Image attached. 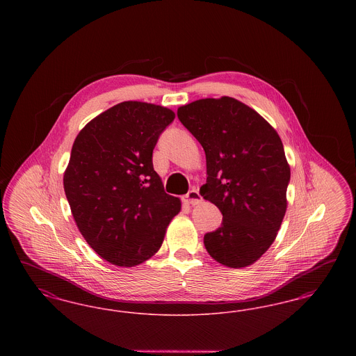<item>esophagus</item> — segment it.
I'll use <instances>...</instances> for the list:
<instances>
[{"label":"esophagus","mask_w":356,"mask_h":356,"mask_svg":"<svg viewBox=\"0 0 356 356\" xmlns=\"http://www.w3.org/2000/svg\"><path fill=\"white\" fill-rule=\"evenodd\" d=\"M183 202L186 204H191V205H196V204L202 203V196L197 189H191L186 196H183Z\"/></svg>","instance_id":"esophagus-1"}]
</instances>
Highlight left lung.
Here are the masks:
<instances>
[{
    "label": "left lung",
    "instance_id": "obj_1",
    "mask_svg": "<svg viewBox=\"0 0 356 356\" xmlns=\"http://www.w3.org/2000/svg\"><path fill=\"white\" fill-rule=\"evenodd\" d=\"M177 118L205 152L200 195L222 215L220 227L204 235L208 254L231 268L254 264L287 209L291 170L280 137L252 108L227 96L183 105Z\"/></svg>",
    "mask_w": 356,
    "mask_h": 356
}]
</instances>
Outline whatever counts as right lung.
<instances>
[{
    "mask_svg": "<svg viewBox=\"0 0 356 356\" xmlns=\"http://www.w3.org/2000/svg\"><path fill=\"white\" fill-rule=\"evenodd\" d=\"M173 120L160 105L120 102L89 121L73 143L64 173L72 215L86 243L115 266L134 267L156 254L180 212L152 163Z\"/></svg>",
    "mask_w": 356,
    "mask_h": 356,
    "instance_id": "1",
    "label": "right lung"
}]
</instances>
